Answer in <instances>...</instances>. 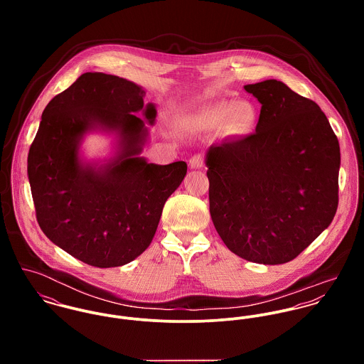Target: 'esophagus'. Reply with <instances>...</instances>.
<instances>
[{"label": "esophagus", "mask_w": 364, "mask_h": 364, "mask_svg": "<svg viewBox=\"0 0 364 364\" xmlns=\"http://www.w3.org/2000/svg\"><path fill=\"white\" fill-rule=\"evenodd\" d=\"M189 166L191 168H195V169H199V168H203L205 166V159L200 154H196V156H192L189 159Z\"/></svg>", "instance_id": "34e87169"}]
</instances>
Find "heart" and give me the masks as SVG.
I'll return each instance as SVG.
<instances>
[{"instance_id": "1", "label": "heart", "mask_w": 364, "mask_h": 364, "mask_svg": "<svg viewBox=\"0 0 364 364\" xmlns=\"http://www.w3.org/2000/svg\"><path fill=\"white\" fill-rule=\"evenodd\" d=\"M258 112L254 105L248 102H228L217 105L203 110L200 114L188 119V124L206 123L213 126H223L228 123L230 133L235 136H245L251 133L257 124Z\"/></svg>"}]
</instances>
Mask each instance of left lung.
Wrapping results in <instances>:
<instances>
[{"label":"left lung","instance_id":"1","mask_svg":"<svg viewBox=\"0 0 364 364\" xmlns=\"http://www.w3.org/2000/svg\"><path fill=\"white\" fill-rule=\"evenodd\" d=\"M262 105L255 133L206 153L213 224L242 259L282 264L329 227L339 141L319 106L277 80L244 87Z\"/></svg>","mask_w":364,"mask_h":364}]
</instances>
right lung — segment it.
<instances>
[{
	"instance_id": "add662e5",
	"label": "right lung",
	"mask_w": 364,
	"mask_h": 364,
	"mask_svg": "<svg viewBox=\"0 0 364 364\" xmlns=\"http://www.w3.org/2000/svg\"><path fill=\"white\" fill-rule=\"evenodd\" d=\"M144 97L132 81L85 73L45 107L29 150L28 178L42 231L91 266L116 267L140 257L188 171L185 161L156 165L140 156L147 123L153 126L156 116ZM94 131L114 136L113 156H80L83 137Z\"/></svg>"
}]
</instances>
